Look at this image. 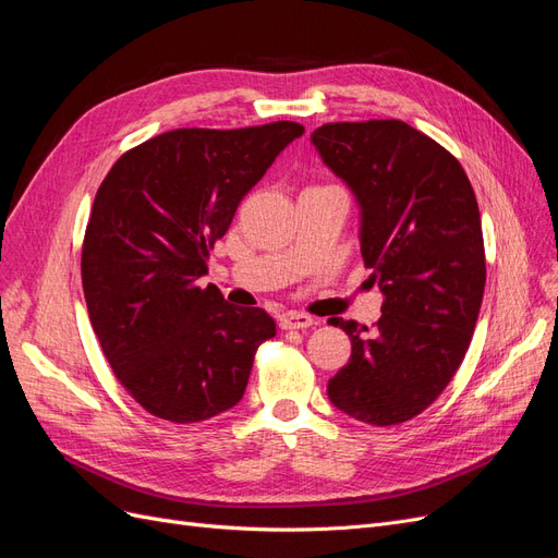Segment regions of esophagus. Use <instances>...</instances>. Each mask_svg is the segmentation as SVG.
Returning <instances> with one entry per match:
<instances>
[{"label": "esophagus", "mask_w": 558, "mask_h": 558, "mask_svg": "<svg viewBox=\"0 0 558 558\" xmlns=\"http://www.w3.org/2000/svg\"><path fill=\"white\" fill-rule=\"evenodd\" d=\"M279 326L283 330H305V328L314 326V318L305 312H286L279 318Z\"/></svg>", "instance_id": "obj_1"}]
</instances>
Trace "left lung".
Segmentation results:
<instances>
[{"label": "left lung", "instance_id": "left-lung-1", "mask_svg": "<svg viewBox=\"0 0 558 558\" xmlns=\"http://www.w3.org/2000/svg\"><path fill=\"white\" fill-rule=\"evenodd\" d=\"M312 144L359 202L361 253L384 293L373 330L328 320L351 340L328 398L396 426L433 404L470 347L486 281L477 197L461 162L402 121L326 123Z\"/></svg>", "mask_w": 558, "mask_h": 558}]
</instances>
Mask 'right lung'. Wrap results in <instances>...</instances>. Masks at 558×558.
<instances>
[{
    "label": "right lung",
    "mask_w": 558,
    "mask_h": 558,
    "mask_svg": "<svg viewBox=\"0 0 558 558\" xmlns=\"http://www.w3.org/2000/svg\"><path fill=\"white\" fill-rule=\"evenodd\" d=\"M302 132L293 121L162 132L118 158L99 185L83 295L113 375L148 414L195 424L242 400L277 324L197 279L242 197Z\"/></svg>",
    "instance_id": "obj_1"
}]
</instances>
